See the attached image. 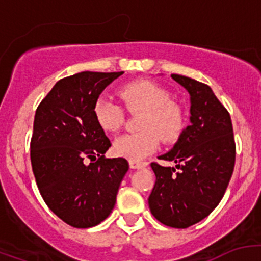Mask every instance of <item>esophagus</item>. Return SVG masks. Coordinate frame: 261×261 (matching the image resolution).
Returning <instances> with one entry per match:
<instances>
[{
	"label": "esophagus",
	"mask_w": 261,
	"mask_h": 261,
	"mask_svg": "<svg viewBox=\"0 0 261 261\" xmlns=\"http://www.w3.org/2000/svg\"><path fill=\"white\" fill-rule=\"evenodd\" d=\"M128 164H130L131 169H144V168H145L147 165V163H145V162H133V160H130V162H128Z\"/></svg>",
	"instance_id": "obj_1"
}]
</instances>
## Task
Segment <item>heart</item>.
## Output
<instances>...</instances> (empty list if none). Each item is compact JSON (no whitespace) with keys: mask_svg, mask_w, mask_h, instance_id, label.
Listing matches in <instances>:
<instances>
[{"mask_svg":"<svg viewBox=\"0 0 261 261\" xmlns=\"http://www.w3.org/2000/svg\"><path fill=\"white\" fill-rule=\"evenodd\" d=\"M128 112H141L135 134L118 136L114 143L116 155L133 162H141L154 152L160 140L173 144L180 138L187 125V114L179 102L173 101L172 93L152 81H135L118 91ZM93 115L99 127L115 133L125 121L122 106L107 97H99L93 106Z\"/></svg>","mask_w":261,"mask_h":261,"instance_id":"heart-1","label":"heart"}]
</instances>
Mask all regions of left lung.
Instances as JSON below:
<instances>
[{
	"label": "left lung",
	"instance_id": "1",
	"mask_svg": "<svg viewBox=\"0 0 261 261\" xmlns=\"http://www.w3.org/2000/svg\"><path fill=\"white\" fill-rule=\"evenodd\" d=\"M191 96V125L177 144L159 159L175 168L151 163L155 184L149 196L152 216L165 226L187 228L217 207L235 167L236 145L230 114L201 82L172 74Z\"/></svg>",
	"mask_w": 261,
	"mask_h": 261
}]
</instances>
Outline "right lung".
I'll list each match as a JSON object with an SVG mask.
<instances>
[{
    "mask_svg": "<svg viewBox=\"0 0 261 261\" xmlns=\"http://www.w3.org/2000/svg\"><path fill=\"white\" fill-rule=\"evenodd\" d=\"M122 73L63 78L36 109L30 143L36 184L46 206L73 227H93L109 217L128 170L123 158H105L111 143L93 115L99 94ZM86 159L96 162L87 166Z\"/></svg>",
    "mask_w": 261,
    "mask_h": 261,
    "instance_id": "obj_1",
    "label": "right lung"
}]
</instances>
